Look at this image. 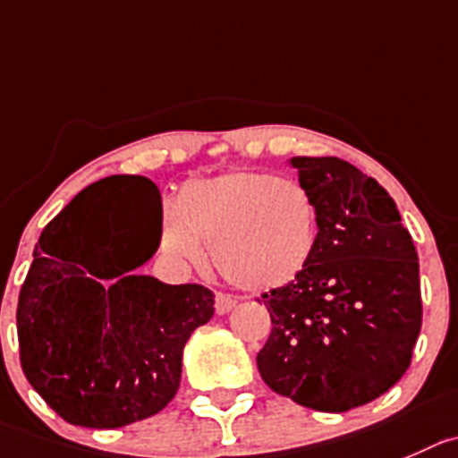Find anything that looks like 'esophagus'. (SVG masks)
<instances>
[{"mask_svg": "<svg viewBox=\"0 0 458 458\" xmlns=\"http://www.w3.org/2000/svg\"><path fill=\"white\" fill-rule=\"evenodd\" d=\"M236 306L229 294H216V312L217 315H226V312H232V308Z\"/></svg>", "mask_w": 458, "mask_h": 458, "instance_id": "esophagus-1", "label": "esophagus"}]
</instances>
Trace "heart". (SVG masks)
I'll list each match as a JSON object with an SVG mask.
<instances>
[{"label":"heart","mask_w":458,"mask_h":458,"mask_svg":"<svg viewBox=\"0 0 458 458\" xmlns=\"http://www.w3.org/2000/svg\"><path fill=\"white\" fill-rule=\"evenodd\" d=\"M319 207L299 182L238 171L191 180L161 226V247L182 263H202V245L220 276L242 292L290 285L310 265Z\"/></svg>","instance_id":"b5f03b06"}]
</instances>
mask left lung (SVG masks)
<instances>
[{"instance_id":"left-lung-1","label":"left lung","mask_w":458,"mask_h":458,"mask_svg":"<svg viewBox=\"0 0 458 458\" xmlns=\"http://www.w3.org/2000/svg\"><path fill=\"white\" fill-rule=\"evenodd\" d=\"M319 207L315 256L263 294L272 333L256 355L278 395L342 413L389 391L422 324L418 254L391 195L337 157H292Z\"/></svg>"}]
</instances>
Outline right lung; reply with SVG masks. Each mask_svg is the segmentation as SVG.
I'll return each instance as SVG.
<instances>
[{"instance_id": "add662e5", "label": "right lung", "mask_w": 458, "mask_h": 458, "mask_svg": "<svg viewBox=\"0 0 458 458\" xmlns=\"http://www.w3.org/2000/svg\"><path fill=\"white\" fill-rule=\"evenodd\" d=\"M161 241V195L148 177L82 189L33 250L17 301L26 380L72 425L114 429L175 398L182 351L213 317V292L137 274Z\"/></svg>"}]
</instances>
